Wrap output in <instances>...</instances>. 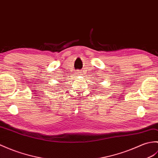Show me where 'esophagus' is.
Listing matches in <instances>:
<instances>
[{
    "instance_id": "obj_1",
    "label": "esophagus",
    "mask_w": 158,
    "mask_h": 158,
    "mask_svg": "<svg viewBox=\"0 0 158 158\" xmlns=\"http://www.w3.org/2000/svg\"><path fill=\"white\" fill-rule=\"evenodd\" d=\"M76 75H78V76H80V75H82V74H83V73L82 72H81V71H77V73H76Z\"/></svg>"
}]
</instances>
